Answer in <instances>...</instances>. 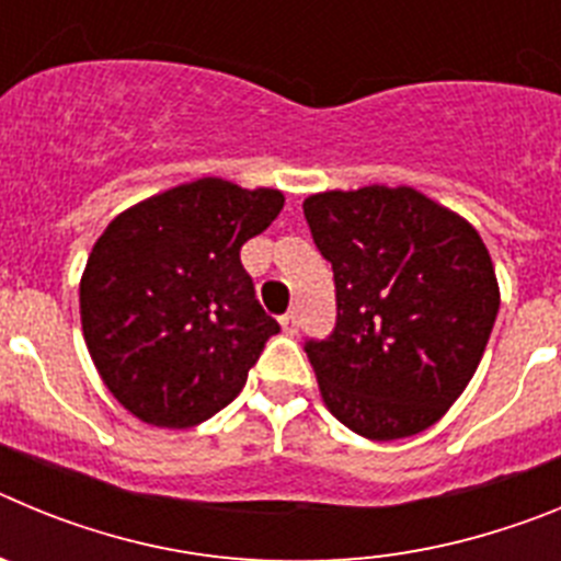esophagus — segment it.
<instances>
[{
	"instance_id": "obj_1",
	"label": "esophagus",
	"mask_w": 561,
	"mask_h": 561,
	"mask_svg": "<svg viewBox=\"0 0 561 561\" xmlns=\"http://www.w3.org/2000/svg\"><path fill=\"white\" fill-rule=\"evenodd\" d=\"M280 325H284L286 334H297V311H286L284 317H280Z\"/></svg>"
}]
</instances>
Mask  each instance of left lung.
<instances>
[{
	"mask_svg": "<svg viewBox=\"0 0 561 561\" xmlns=\"http://www.w3.org/2000/svg\"><path fill=\"white\" fill-rule=\"evenodd\" d=\"M304 213L336 286L334 331L306 342L325 408L362 438L424 433L466 390L497 317L483 238L404 185L314 193Z\"/></svg>",
	"mask_w": 561,
	"mask_h": 561,
	"instance_id": "obj_1",
	"label": "left lung"
}]
</instances>
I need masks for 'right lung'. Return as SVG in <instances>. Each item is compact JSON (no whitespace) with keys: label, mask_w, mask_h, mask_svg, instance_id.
I'll list each match as a JSON object with an SVG mask.
<instances>
[{"label":"right lung","mask_w":561,"mask_h":561,"mask_svg":"<svg viewBox=\"0 0 561 561\" xmlns=\"http://www.w3.org/2000/svg\"><path fill=\"white\" fill-rule=\"evenodd\" d=\"M284 193L205 176L123 210L81 277L83 340L131 415L196 427L227 408L280 325L261 309L241 247Z\"/></svg>","instance_id":"right-lung-1"}]
</instances>
